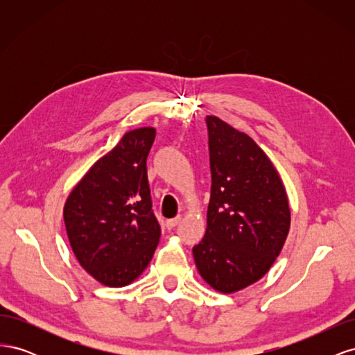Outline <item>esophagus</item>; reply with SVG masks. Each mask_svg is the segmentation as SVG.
Returning a JSON list of instances; mask_svg holds the SVG:
<instances>
[{"label": "esophagus", "mask_w": 355, "mask_h": 355, "mask_svg": "<svg viewBox=\"0 0 355 355\" xmlns=\"http://www.w3.org/2000/svg\"><path fill=\"white\" fill-rule=\"evenodd\" d=\"M180 220H182L180 216H178V218H175V219L167 220V228H168V230H173L175 227H178V225L180 223Z\"/></svg>", "instance_id": "esophagus-1"}]
</instances>
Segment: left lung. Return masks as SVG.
<instances>
[{
	"mask_svg": "<svg viewBox=\"0 0 355 355\" xmlns=\"http://www.w3.org/2000/svg\"><path fill=\"white\" fill-rule=\"evenodd\" d=\"M211 189L207 230L192 253L204 282L234 293L262 278L280 254L290 209L275 167L250 136L206 116Z\"/></svg>",
	"mask_w": 355,
	"mask_h": 355,
	"instance_id": "obj_1",
	"label": "left lung"
}]
</instances>
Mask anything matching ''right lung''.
<instances>
[{
	"instance_id": "1",
	"label": "right lung",
	"mask_w": 355,
	"mask_h": 355,
	"mask_svg": "<svg viewBox=\"0 0 355 355\" xmlns=\"http://www.w3.org/2000/svg\"><path fill=\"white\" fill-rule=\"evenodd\" d=\"M155 128L127 132L69 194L63 219L72 252L99 283L123 287L153 259L161 228L153 210L146 158Z\"/></svg>"
}]
</instances>
